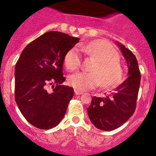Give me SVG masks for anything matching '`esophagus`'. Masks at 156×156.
I'll return each mask as SVG.
<instances>
[{
  "label": "esophagus",
  "mask_w": 156,
  "mask_h": 156,
  "mask_svg": "<svg viewBox=\"0 0 156 156\" xmlns=\"http://www.w3.org/2000/svg\"><path fill=\"white\" fill-rule=\"evenodd\" d=\"M75 93L76 95H81V94H83V92L78 90H75Z\"/></svg>",
  "instance_id": "obj_1"
}]
</instances>
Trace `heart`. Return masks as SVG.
<instances>
[{
    "instance_id": "b5f03b06",
    "label": "heart",
    "mask_w": 156,
    "mask_h": 156,
    "mask_svg": "<svg viewBox=\"0 0 156 156\" xmlns=\"http://www.w3.org/2000/svg\"><path fill=\"white\" fill-rule=\"evenodd\" d=\"M83 51L95 61L90 67V73H78L68 78L70 86L80 91L96 88L110 89L116 87L123 78V69L119 55L114 45L105 39H96L82 47ZM66 68L69 71L78 69L81 63V58L75 49L66 53L63 58Z\"/></svg>"
}]
</instances>
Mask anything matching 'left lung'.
I'll use <instances>...</instances> for the list:
<instances>
[{
    "mask_svg": "<svg viewBox=\"0 0 156 156\" xmlns=\"http://www.w3.org/2000/svg\"><path fill=\"white\" fill-rule=\"evenodd\" d=\"M129 67V77L111 94L105 97L92 98L87 108L88 116L97 129L111 131L124 124L134 114L140 83L138 63L132 51L118 43Z\"/></svg>",
    "mask_w": 156,
    "mask_h": 156,
    "instance_id": "left-lung-1",
    "label": "left lung"
}]
</instances>
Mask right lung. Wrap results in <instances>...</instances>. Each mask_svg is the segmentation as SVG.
<instances>
[{"label":"right lung","instance_id":"right-lung-1","mask_svg":"<svg viewBox=\"0 0 156 156\" xmlns=\"http://www.w3.org/2000/svg\"><path fill=\"white\" fill-rule=\"evenodd\" d=\"M78 41L49 31L29 43L16 63L15 99L27 122L38 129L55 127L65 116L74 90L62 84L63 58Z\"/></svg>","mask_w":156,"mask_h":156}]
</instances>
